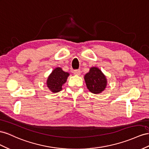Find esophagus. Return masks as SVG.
<instances>
[{
    "label": "esophagus",
    "instance_id": "34e87169",
    "mask_svg": "<svg viewBox=\"0 0 149 149\" xmlns=\"http://www.w3.org/2000/svg\"><path fill=\"white\" fill-rule=\"evenodd\" d=\"M73 72L75 75H79L80 74V70H74Z\"/></svg>",
    "mask_w": 149,
    "mask_h": 149
}]
</instances>
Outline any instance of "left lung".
Masks as SVG:
<instances>
[{
  "instance_id": "obj_1",
  "label": "left lung",
  "mask_w": 149,
  "mask_h": 149,
  "mask_svg": "<svg viewBox=\"0 0 149 149\" xmlns=\"http://www.w3.org/2000/svg\"><path fill=\"white\" fill-rule=\"evenodd\" d=\"M87 88L93 93H100L107 86V79L102 71L97 67H91L84 76Z\"/></svg>"
}]
</instances>
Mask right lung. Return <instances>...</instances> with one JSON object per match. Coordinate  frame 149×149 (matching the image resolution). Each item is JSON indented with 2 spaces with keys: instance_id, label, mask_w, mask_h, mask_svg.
Instances as JSON below:
<instances>
[{
  "instance_id": "obj_1",
  "label": "right lung",
  "mask_w": 149,
  "mask_h": 149,
  "mask_svg": "<svg viewBox=\"0 0 149 149\" xmlns=\"http://www.w3.org/2000/svg\"><path fill=\"white\" fill-rule=\"evenodd\" d=\"M69 75V74L68 72L63 71L61 67H57L49 75L47 80V86L52 92H60Z\"/></svg>"
}]
</instances>
